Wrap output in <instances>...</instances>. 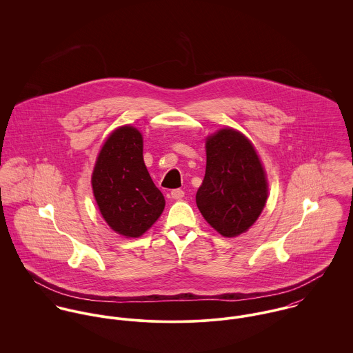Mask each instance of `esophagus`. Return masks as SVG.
<instances>
[{
    "instance_id": "1",
    "label": "esophagus",
    "mask_w": 353,
    "mask_h": 353,
    "mask_svg": "<svg viewBox=\"0 0 353 353\" xmlns=\"http://www.w3.org/2000/svg\"><path fill=\"white\" fill-rule=\"evenodd\" d=\"M171 197L174 200H181L185 197V192L182 189H174V190H171Z\"/></svg>"
}]
</instances>
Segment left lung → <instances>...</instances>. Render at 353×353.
Listing matches in <instances>:
<instances>
[{
    "label": "left lung",
    "instance_id": "8db88e82",
    "mask_svg": "<svg viewBox=\"0 0 353 353\" xmlns=\"http://www.w3.org/2000/svg\"><path fill=\"white\" fill-rule=\"evenodd\" d=\"M268 199L265 171L252 143L234 129L206 140V170L196 202L203 219L223 236L246 232Z\"/></svg>",
    "mask_w": 353,
    "mask_h": 353
}]
</instances>
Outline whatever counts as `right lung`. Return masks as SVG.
I'll return each mask as SVG.
<instances>
[{
  "label": "right lung",
  "instance_id": "add662e5",
  "mask_svg": "<svg viewBox=\"0 0 353 353\" xmlns=\"http://www.w3.org/2000/svg\"><path fill=\"white\" fill-rule=\"evenodd\" d=\"M92 189L103 219L123 236H141L159 219L165 201L145 167L137 129L122 126L107 139L94 168Z\"/></svg>",
  "mask_w": 353,
  "mask_h": 353
}]
</instances>
